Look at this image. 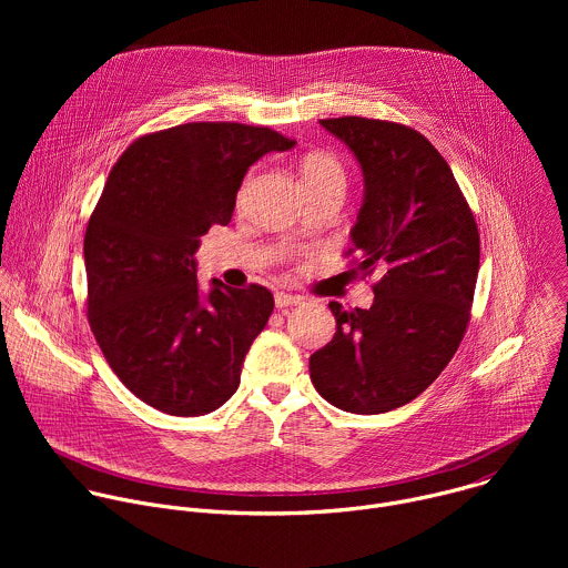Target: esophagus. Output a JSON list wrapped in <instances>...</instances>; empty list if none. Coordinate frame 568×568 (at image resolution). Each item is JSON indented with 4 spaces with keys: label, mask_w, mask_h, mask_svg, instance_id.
I'll use <instances>...</instances> for the list:
<instances>
[{
    "label": "esophagus",
    "mask_w": 568,
    "mask_h": 568,
    "mask_svg": "<svg viewBox=\"0 0 568 568\" xmlns=\"http://www.w3.org/2000/svg\"><path fill=\"white\" fill-rule=\"evenodd\" d=\"M274 301H276V307H281V310H285V307H292V305H298L303 298L301 296H296V294H287V292H276V296H274Z\"/></svg>",
    "instance_id": "1"
}]
</instances>
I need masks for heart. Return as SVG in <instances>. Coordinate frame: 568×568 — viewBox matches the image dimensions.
I'll return each instance as SVG.
<instances>
[{
	"instance_id": "1",
	"label": "heart",
	"mask_w": 568,
	"mask_h": 568,
	"mask_svg": "<svg viewBox=\"0 0 568 568\" xmlns=\"http://www.w3.org/2000/svg\"><path fill=\"white\" fill-rule=\"evenodd\" d=\"M301 173L310 193L328 186H346V169L342 159L328 150L307 152L301 159Z\"/></svg>"
}]
</instances>
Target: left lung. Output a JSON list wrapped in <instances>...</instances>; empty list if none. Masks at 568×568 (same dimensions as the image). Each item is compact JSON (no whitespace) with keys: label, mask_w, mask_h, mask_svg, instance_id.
<instances>
[{"label":"left lung","mask_w":568,"mask_h":568,"mask_svg":"<svg viewBox=\"0 0 568 568\" xmlns=\"http://www.w3.org/2000/svg\"><path fill=\"white\" fill-rule=\"evenodd\" d=\"M357 156L364 204L344 254L373 283L368 310L331 301L337 333L310 357L321 397L351 414H384L418 397L452 362L471 316L480 240L443 154L395 121H318Z\"/></svg>","instance_id":"1"}]
</instances>
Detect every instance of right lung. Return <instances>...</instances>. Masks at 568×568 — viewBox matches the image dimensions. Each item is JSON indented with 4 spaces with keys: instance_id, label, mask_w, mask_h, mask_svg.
Returning a JSON list of instances; mask_svg holds the SVG:
<instances>
[{
    "instance_id": "right-lung-1",
    "label": "right lung",
    "mask_w": 568,
    "mask_h": 568,
    "mask_svg": "<svg viewBox=\"0 0 568 568\" xmlns=\"http://www.w3.org/2000/svg\"><path fill=\"white\" fill-rule=\"evenodd\" d=\"M294 143L263 125L184 123L139 136L110 171L83 245L88 318L110 368L150 407L204 416L235 393L274 296L220 281L202 296L195 252L231 222L254 161Z\"/></svg>"
}]
</instances>
